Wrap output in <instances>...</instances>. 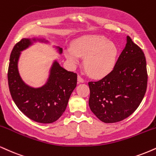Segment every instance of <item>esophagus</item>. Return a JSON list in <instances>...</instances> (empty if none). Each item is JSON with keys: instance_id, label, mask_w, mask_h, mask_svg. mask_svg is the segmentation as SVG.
Returning <instances> with one entry per match:
<instances>
[{"instance_id": "1", "label": "esophagus", "mask_w": 156, "mask_h": 156, "mask_svg": "<svg viewBox=\"0 0 156 156\" xmlns=\"http://www.w3.org/2000/svg\"><path fill=\"white\" fill-rule=\"evenodd\" d=\"M78 83H83L84 79L80 76H78Z\"/></svg>"}]
</instances>
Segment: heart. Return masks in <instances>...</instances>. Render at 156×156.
<instances>
[{
  "mask_svg": "<svg viewBox=\"0 0 156 156\" xmlns=\"http://www.w3.org/2000/svg\"><path fill=\"white\" fill-rule=\"evenodd\" d=\"M72 48L65 51V57L73 65L84 58V66L90 76L102 77L108 75L115 66L118 55L116 45L102 35H88L77 39Z\"/></svg>",
  "mask_w": 156,
  "mask_h": 156,
  "instance_id": "heart-1",
  "label": "heart"
}]
</instances>
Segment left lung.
I'll use <instances>...</instances> for the list:
<instances>
[{"label": "left lung", "mask_w": 156, "mask_h": 156, "mask_svg": "<svg viewBox=\"0 0 156 156\" xmlns=\"http://www.w3.org/2000/svg\"><path fill=\"white\" fill-rule=\"evenodd\" d=\"M147 85L143 51L127 36L125 48L113 70L102 79L89 82L90 109L104 123L123 121L140 106Z\"/></svg>", "instance_id": "1"}]
</instances>
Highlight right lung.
<instances>
[{
	"instance_id": "add662e5",
	"label": "right lung",
	"mask_w": 156,
	"mask_h": 156,
	"mask_svg": "<svg viewBox=\"0 0 156 156\" xmlns=\"http://www.w3.org/2000/svg\"><path fill=\"white\" fill-rule=\"evenodd\" d=\"M31 44L30 39L22 38L13 48L8 70L9 91L16 105L27 118L37 123H53L67 108L76 87L77 74L66 70L55 61L44 86L34 89L27 86L20 78L17 63L20 52ZM59 51L61 54L62 49L59 48Z\"/></svg>"
}]
</instances>
